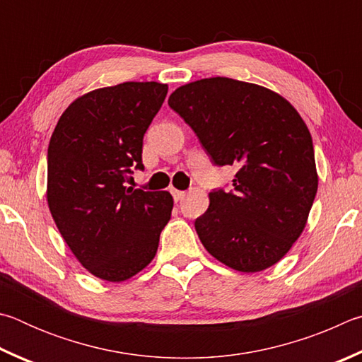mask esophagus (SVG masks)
I'll return each instance as SVG.
<instances>
[{
    "mask_svg": "<svg viewBox=\"0 0 362 362\" xmlns=\"http://www.w3.org/2000/svg\"><path fill=\"white\" fill-rule=\"evenodd\" d=\"M171 194H173L175 202H180V200L186 197V192L185 191H177V189H171Z\"/></svg>",
    "mask_w": 362,
    "mask_h": 362,
    "instance_id": "esophagus-1",
    "label": "esophagus"
}]
</instances>
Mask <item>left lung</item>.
I'll return each instance as SVG.
<instances>
[{"instance_id": "8db88e82", "label": "left lung", "mask_w": 362, "mask_h": 362, "mask_svg": "<svg viewBox=\"0 0 362 362\" xmlns=\"http://www.w3.org/2000/svg\"><path fill=\"white\" fill-rule=\"evenodd\" d=\"M168 105L218 165H235L233 191L210 192L195 230L210 255L243 274L272 267L305 229L318 171L308 127L280 93L230 78L189 82Z\"/></svg>"}]
</instances>
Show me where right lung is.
Listing matches in <instances>:
<instances>
[{"label": "right lung", "instance_id": "1", "mask_svg": "<svg viewBox=\"0 0 362 362\" xmlns=\"http://www.w3.org/2000/svg\"><path fill=\"white\" fill-rule=\"evenodd\" d=\"M167 92L154 81L95 88L63 111L50 136V214L82 267L100 280L120 283L148 267L170 221V192L124 186L132 167L143 170V136Z\"/></svg>", "mask_w": 362, "mask_h": 362}]
</instances>
